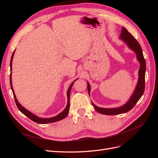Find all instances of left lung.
<instances>
[{
  "instance_id": "8db88e82",
  "label": "left lung",
  "mask_w": 158,
  "mask_h": 158,
  "mask_svg": "<svg viewBox=\"0 0 158 158\" xmlns=\"http://www.w3.org/2000/svg\"><path fill=\"white\" fill-rule=\"evenodd\" d=\"M120 39L125 43L129 49L136 53V59L140 63V69L138 70V82L136 85V88L134 91L133 94L129 98V99L123 106L115 107V108H102L98 107L97 106L92 102L94 109L96 111L103 114H107V115H114V114H118L125 113L131 110L136 103L140 99L142 95L144 94L145 88V73H146V60L143 55V52L141 47L131 33H129L125 27H123L121 33L120 35ZM88 84V94H90V85L89 82Z\"/></svg>"
}]
</instances>
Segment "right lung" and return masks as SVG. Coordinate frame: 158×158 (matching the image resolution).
I'll return each mask as SVG.
<instances>
[{"label":"right lung","instance_id":"obj_1","mask_svg":"<svg viewBox=\"0 0 158 158\" xmlns=\"http://www.w3.org/2000/svg\"><path fill=\"white\" fill-rule=\"evenodd\" d=\"M14 52H15V50L13 52L12 55L11 56V60H10V86H11V89L12 90V92H13V95H14V99H15V102L16 106L18 108V109L20 110V111L23 114H25L26 117H27L28 118H30L31 121H34L37 123H39V124H47V123H54V122H56V121H59L62 120V119L64 118L66 116L68 115L69 112V109H70V90L72 87H73V85L75 81L77 79H76L74 82L72 83L70 86L67 90V98H68V102H67V105H66V108L63 110V111L61 113H60L59 114H57V115L55 116V117H52L51 118H41V117H37L35 114H33L31 112H30V111H28L27 109H26V108L23 107L21 104L19 103L18 99H16V95L15 93H14V91L13 89L12 88V60H13V57H14Z\"/></svg>","mask_w":158,"mask_h":158}]
</instances>
